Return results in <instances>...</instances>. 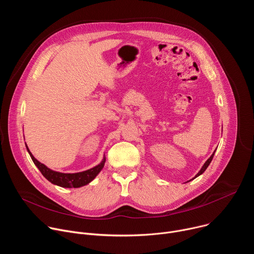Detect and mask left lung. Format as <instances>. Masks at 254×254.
<instances>
[{"instance_id":"1","label":"left lung","mask_w":254,"mask_h":254,"mask_svg":"<svg viewBox=\"0 0 254 254\" xmlns=\"http://www.w3.org/2000/svg\"><path fill=\"white\" fill-rule=\"evenodd\" d=\"M214 154H215V151H214V153L212 154V156H211V157H210V158H209V159H208V160L205 162V164L203 165V167L201 168V170L199 171V173H198V174L195 176V178H196V177H198V176H200L201 174H203V173L205 172V170H206V169L208 168V166L210 165V163H211V161H212V159H213V157H214ZM195 178H193V179H195ZM193 179H192V180H193Z\"/></svg>"}]
</instances>
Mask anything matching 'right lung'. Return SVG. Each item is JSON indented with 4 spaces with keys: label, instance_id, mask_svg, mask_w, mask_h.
I'll list each match as a JSON object with an SVG mask.
<instances>
[{
    "label": "right lung",
    "instance_id": "obj_1",
    "mask_svg": "<svg viewBox=\"0 0 254 254\" xmlns=\"http://www.w3.org/2000/svg\"><path fill=\"white\" fill-rule=\"evenodd\" d=\"M26 148H27V151L29 152V155H30L32 161L34 162L36 167L39 169V171L42 173V175L52 184L63 187V188H79V187L87 185L98 175V173L102 170L104 163H105V158H103V160L101 161L100 164H98L97 166H95L87 171L74 173V174H65V173L56 172V171H53V170L47 168L44 164L40 163L39 161H37L34 158V156L29 151L27 144H26Z\"/></svg>",
    "mask_w": 254,
    "mask_h": 254
}]
</instances>
